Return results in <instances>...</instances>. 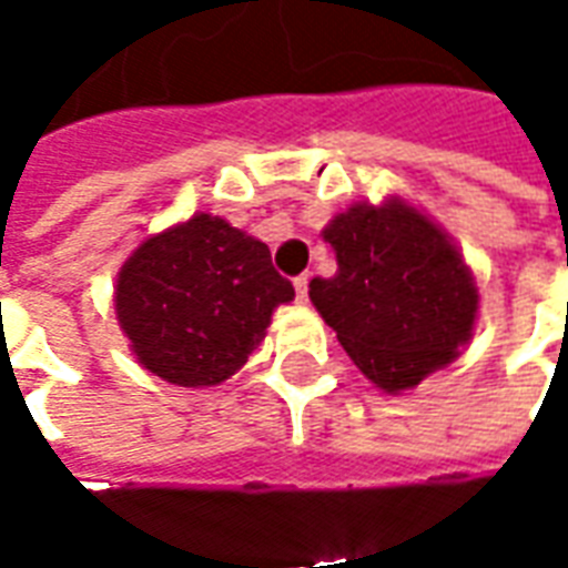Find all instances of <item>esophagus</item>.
<instances>
[{
    "label": "esophagus",
    "mask_w": 568,
    "mask_h": 568,
    "mask_svg": "<svg viewBox=\"0 0 568 568\" xmlns=\"http://www.w3.org/2000/svg\"><path fill=\"white\" fill-rule=\"evenodd\" d=\"M307 285H310V273H301V276H295L297 301H307Z\"/></svg>",
    "instance_id": "1"
}]
</instances>
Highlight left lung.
Here are the masks:
<instances>
[{
	"mask_svg": "<svg viewBox=\"0 0 568 568\" xmlns=\"http://www.w3.org/2000/svg\"><path fill=\"white\" fill-rule=\"evenodd\" d=\"M334 276L310 301L358 371L386 393L417 386L471 337L477 288L447 236L402 203L353 206L325 227Z\"/></svg>",
	"mask_w": 568,
	"mask_h": 568,
	"instance_id": "left-lung-1",
	"label": "left lung"
}]
</instances>
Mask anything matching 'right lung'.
I'll use <instances>...</instances> for the list:
<instances>
[{
	"label": "right lung",
	"mask_w": 568,
	"mask_h": 568,
	"mask_svg": "<svg viewBox=\"0 0 568 568\" xmlns=\"http://www.w3.org/2000/svg\"><path fill=\"white\" fill-rule=\"evenodd\" d=\"M295 297L271 248L224 219L194 215L145 240L121 267L115 310L142 365L175 386L227 381Z\"/></svg>",
	"instance_id": "obj_1"
}]
</instances>
